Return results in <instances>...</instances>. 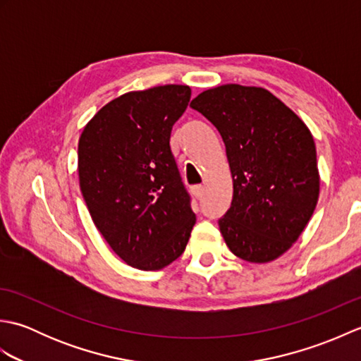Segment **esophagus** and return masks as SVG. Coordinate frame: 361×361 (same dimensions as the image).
<instances>
[{
    "label": "esophagus",
    "instance_id": "esophagus-1",
    "mask_svg": "<svg viewBox=\"0 0 361 361\" xmlns=\"http://www.w3.org/2000/svg\"><path fill=\"white\" fill-rule=\"evenodd\" d=\"M192 194H194V197L195 198H202L203 197V194H204V188L202 186V185H197V186H192Z\"/></svg>",
    "mask_w": 361,
    "mask_h": 361
}]
</instances>
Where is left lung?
<instances>
[{
    "label": "left lung",
    "mask_w": 361,
    "mask_h": 361,
    "mask_svg": "<svg viewBox=\"0 0 361 361\" xmlns=\"http://www.w3.org/2000/svg\"><path fill=\"white\" fill-rule=\"evenodd\" d=\"M190 106L225 142L231 208L219 220L233 255L265 264L282 256L309 224L319 197L315 141L295 111L260 87L206 90Z\"/></svg>",
    "instance_id": "left-lung-1"
}]
</instances>
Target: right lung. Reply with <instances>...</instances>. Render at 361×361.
<instances>
[{
  "mask_svg": "<svg viewBox=\"0 0 361 361\" xmlns=\"http://www.w3.org/2000/svg\"><path fill=\"white\" fill-rule=\"evenodd\" d=\"M188 85L130 91L104 105L79 140V183L99 233L130 267L155 271L185 251L195 214L171 150Z\"/></svg>",
  "mask_w": 361,
  "mask_h": 361,
  "instance_id": "obj_1",
  "label": "right lung"
}]
</instances>
